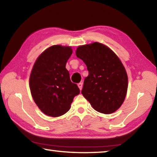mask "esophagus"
Here are the masks:
<instances>
[{
  "label": "esophagus",
  "instance_id": "1",
  "mask_svg": "<svg viewBox=\"0 0 157 157\" xmlns=\"http://www.w3.org/2000/svg\"><path fill=\"white\" fill-rule=\"evenodd\" d=\"M78 87H79V89H80V90H82V86H83V84H82V82H80V83H79V84H78Z\"/></svg>",
  "mask_w": 157,
  "mask_h": 157
}]
</instances>
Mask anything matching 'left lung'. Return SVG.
I'll return each mask as SVG.
<instances>
[{"instance_id":"left-lung-1","label":"left lung","mask_w":157,"mask_h":157,"mask_svg":"<svg viewBox=\"0 0 157 157\" xmlns=\"http://www.w3.org/2000/svg\"><path fill=\"white\" fill-rule=\"evenodd\" d=\"M75 53L89 71L82 95L98 112L116 111L123 103L128 86L125 68L120 59L109 48L98 42L79 46Z\"/></svg>"}]
</instances>
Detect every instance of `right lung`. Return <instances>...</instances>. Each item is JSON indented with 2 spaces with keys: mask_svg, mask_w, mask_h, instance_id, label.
I'll return each mask as SVG.
<instances>
[{
  "mask_svg": "<svg viewBox=\"0 0 157 157\" xmlns=\"http://www.w3.org/2000/svg\"><path fill=\"white\" fill-rule=\"evenodd\" d=\"M70 46L55 45L41 53L30 77L32 96L47 116L58 117L70 109L73 98L79 94L78 85L71 81L66 64L72 55Z\"/></svg>",
  "mask_w": 157,
  "mask_h": 157,
  "instance_id": "1",
  "label": "right lung"
}]
</instances>
